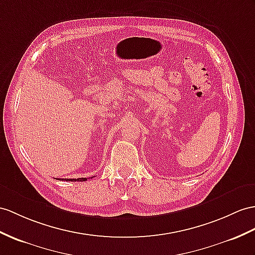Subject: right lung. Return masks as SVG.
Returning a JSON list of instances; mask_svg holds the SVG:
<instances>
[{
    "instance_id": "right-lung-1",
    "label": "right lung",
    "mask_w": 255,
    "mask_h": 255,
    "mask_svg": "<svg viewBox=\"0 0 255 255\" xmlns=\"http://www.w3.org/2000/svg\"><path fill=\"white\" fill-rule=\"evenodd\" d=\"M90 178H93V177H90ZM61 179L67 182H85L88 178L82 177V178H61ZM58 181H60V179H58Z\"/></svg>"
}]
</instances>
